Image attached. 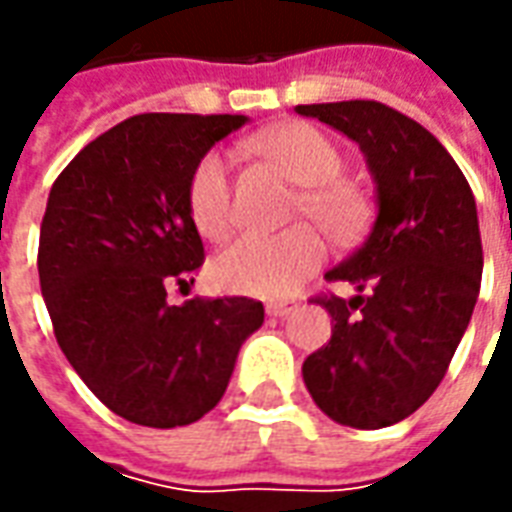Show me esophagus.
<instances>
[{
  "instance_id": "34e87169",
  "label": "esophagus",
  "mask_w": 512,
  "mask_h": 512,
  "mask_svg": "<svg viewBox=\"0 0 512 512\" xmlns=\"http://www.w3.org/2000/svg\"><path fill=\"white\" fill-rule=\"evenodd\" d=\"M296 307H299V301L296 299H274L266 304V312L268 315H274V318H288Z\"/></svg>"
}]
</instances>
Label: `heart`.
Wrapping results in <instances>:
<instances>
[{
    "label": "heart",
    "instance_id": "obj_1",
    "mask_svg": "<svg viewBox=\"0 0 512 512\" xmlns=\"http://www.w3.org/2000/svg\"><path fill=\"white\" fill-rule=\"evenodd\" d=\"M252 150L268 158L293 183L304 186L299 213H307L337 241L354 238L367 216L362 191L337 175L343 156L326 134L310 123H288L252 139ZM189 211L205 238H224L233 227L230 161L211 150L197 161L189 178ZM323 260L321 235L296 227L282 235H241L213 257L211 277L227 293L279 299L299 288Z\"/></svg>",
    "mask_w": 512,
    "mask_h": 512
}]
</instances>
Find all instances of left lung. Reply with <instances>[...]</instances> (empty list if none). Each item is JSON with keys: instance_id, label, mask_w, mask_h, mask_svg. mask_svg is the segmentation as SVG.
<instances>
[{"instance_id": "1", "label": "left lung", "mask_w": 512, "mask_h": 512, "mask_svg": "<svg viewBox=\"0 0 512 512\" xmlns=\"http://www.w3.org/2000/svg\"><path fill=\"white\" fill-rule=\"evenodd\" d=\"M359 145L376 186L365 244L326 277L354 285L323 301L332 340L304 359L315 406L378 430L414 414L439 386L472 321L483 244L458 164L428 128L378 101L296 106Z\"/></svg>"}]
</instances>
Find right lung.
Returning a JSON list of instances; mask_svg holds the SVG:
<instances>
[{
	"label": "right lung",
	"mask_w": 512,
	"mask_h": 512,
	"mask_svg": "<svg viewBox=\"0 0 512 512\" xmlns=\"http://www.w3.org/2000/svg\"><path fill=\"white\" fill-rule=\"evenodd\" d=\"M246 115H134L93 139L51 186L38 274L62 354L117 417L178 428L230 384L260 301L189 299L167 288L202 266L189 178ZM194 282V279H191Z\"/></svg>",
	"instance_id": "obj_1"
}]
</instances>
